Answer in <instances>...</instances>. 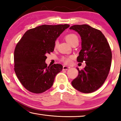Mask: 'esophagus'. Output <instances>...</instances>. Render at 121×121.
Here are the masks:
<instances>
[{"label":"esophagus","mask_w":121,"mask_h":121,"mask_svg":"<svg viewBox=\"0 0 121 121\" xmlns=\"http://www.w3.org/2000/svg\"><path fill=\"white\" fill-rule=\"evenodd\" d=\"M69 68H70V67H68V66H66V65H64V66L63 67V70H68Z\"/></svg>","instance_id":"obj_1"}]
</instances>
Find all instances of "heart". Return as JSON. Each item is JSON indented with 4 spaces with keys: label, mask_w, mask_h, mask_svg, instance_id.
I'll use <instances>...</instances> for the list:
<instances>
[{
    "label": "heart",
    "mask_w": 121,
    "mask_h": 121,
    "mask_svg": "<svg viewBox=\"0 0 121 121\" xmlns=\"http://www.w3.org/2000/svg\"><path fill=\"white\" fill-rule=\"evenodd\" d=\"M65 39L68 43L70 45L74 42L76 40H78V37L76 35L73 34H69L65 36ZM58 45V41H56L54 43V48H56ZM62 61H63L65 63H70L71 60V58H63L62 59Z\"/></svg>",
    "instance_id": "obj_1"
}]
</instances>
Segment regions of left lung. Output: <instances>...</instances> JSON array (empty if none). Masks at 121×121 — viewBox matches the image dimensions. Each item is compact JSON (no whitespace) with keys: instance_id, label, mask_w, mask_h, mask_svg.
Segmentation results:
<instances>
[{"instance_id":"8db88e82","label":"left lung","mask_w":121,"mask_h":121,"mask_svg":"<svg viewBox=\"0 0 121 121\" xmlns=\"http://www.w3.org/2000/svg\"><path fill=\"white\" fill-rule=\"evenodd\" d=\"M81 37V50L77 60L85 61L86 66L78 71V75L71 82L73 86L82 93L95 92L107 78L111 66L112 51L105 36L100 30L87 24L74 25L69 28Z\"/></svg>"}]
</instances>
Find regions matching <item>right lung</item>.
<instances>
[{"label": "right lung", "instance_id": "1", "mask_svg": "<svg viewBox=\"0 0 121 121\" xmlns=\"http://www.w3.org/2000/svg\"><path fill=\"white\" fill-rule=\"evenodd\" d=\"M69 24L44 25L28 30L16 45L14 70L22 85L32 93H41L52 86L60 64L48 67L46 54L52 52L54 43Z\"/></svg>", "mask_w": 121, "mask_h": 121}]
</instances>
